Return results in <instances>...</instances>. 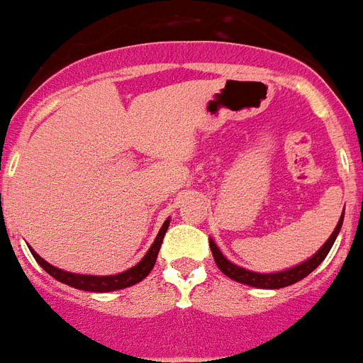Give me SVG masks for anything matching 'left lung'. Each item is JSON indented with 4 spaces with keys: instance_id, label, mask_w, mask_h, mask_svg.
Listing matches in <instances>:
<instances>
[{
    "instance_id": "8db88e82",
    "label": "left lung",
    "mask_w": 363,
    "mask_h": 363,
    "mask_svg": "<svg viewBox=\"0 0 363 363\" xmlns=\"http://www.w3.org/2000/svg\"><path fill=\"white\" fill-rule=\"evenodd\" d=\"M343 217L345 211L341 213L337 221V227L333 228L332 236L324 242V245L318 249L317 253L309 257L303 262L296 264V266H292V268L281 269V272H272V274H259V272H251V269H245L242 266H238V264L230 262V260L221 253V249L217 247V243L213 240H210V249L211 255H213V260H216L217 268L221 269L223 274L230 277L232 281H238V283H243V285L255 286V289H283V286L294 285L298 281H301L303 277L311 274L313 269L317 268L318 264L323 262L326 259V255L330 253V249H332L333 242H335V238H337L339 230H341V225H343Z\"/></svg>"
}]
</instances>
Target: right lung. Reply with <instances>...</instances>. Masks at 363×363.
Returning <instances> with one entry per match:
<instances>
[{"mask_svg":"<svg viewBox=\"0 0 363 363\" xmlns=\"http://www.w3.org/2000/svg\"><path fill=\"white\" fill-rule=\"evenodd\" d=\"M168 225H170V219L163 223V227L159 230L155 242L152 243V247L147 249V253L144 255V259L140 262L133 266V268L121 272V274L116 275H84V274H72V272H65V269H60L56 266L46 262L45 259H40L39 255L35 253L33 249H30L33 259L39 262V266L45 272L57 279L60 283H65V285L72 286V289H78V291H88V292H112L120 291V289H127V286H133L136 283H140L144 277H147V274L152 272L153 266H155V260H157L159 249H161V243H163L164 232H167Z\"/></svg>","mask_w":363,"mask_h":363,"instance_id":"obj_1","label":"right lung"}]
</instances>
